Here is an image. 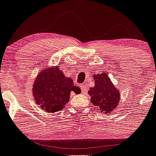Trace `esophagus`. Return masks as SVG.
<instances>
[{"label": "esophagus", "instance_id": "esophagus-1", "mask_svg": "<svg viewBox=\"0 0 156 156\" xmlns=\"http://www.w3.org/2000/svg\"><path fill=\"white\" fill-rule=\"evenodd\" d=\"M80 88H81V91H82V93H86L87 92V88H86V86H85V85L84 84H82L80 85Z\"/></svg>", "mask_w": 156, "mask_h": 156}]
</instances>
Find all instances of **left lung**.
Returning a JSON list of instances; mask_svg holds the SVG:
<instances>
[{"instance_id": "obj_1", "label": "left lung", "mask_w": 156, "mask_h": 156, "mask_svg": "<svg viewBox=\"0 0 156 156\" xmlns=\"http://www.w3.org/2000/svg\"><path fill=\"white\" fill-rule=\"evenodd\" d=\"M95 85L90 88L88 94L94 106H98L101 112L109 113L115 109L120 100V94L112 84L107 73L95 74Z\"/></svg>"}]
</instances>
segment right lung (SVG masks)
<instances>
[{"label":"right lung","instance_id":"obj_1","mask_svg":"<svg viewBox=\"0 0 156 156\" xmlns=\"http://www.w3.org/2000/svg\"><path fill=\"white\" fill-rule=\"evenodd\" d=\"M71 91L78 94L81 90L73 85L72 79L64 76L58 67L44 70L36 79L33 88L36 103L48 113L63 109Z\"/></svg>","mask_w":156,"mask_h":156}]
</instances>
